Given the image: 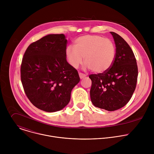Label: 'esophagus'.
Listing matches in <instances>:
<instances>
[{
	"mask_svg": "<svg viewBox=\"0 0 154 154\" xmlns=\"http://www.w3.org/2000/svg\"><path fill=\"white\" fill-rule=\"evenodd\" d=\"M86 76V74H83V73H81V72L79 73V77H80V78L81 79L85 78Z\"/></svg>",
	"mask_w": 154,
	"mask_h": 154,
	"instance_id": "34e87169",
	"label": "esophagus"
}]
</instances>
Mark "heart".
I'll return each mask as SVG.
<instances>
[{"label":"heart","mask_w":154,"mask_h":154,"mask_svg":"<svg viewBox=\"0 0 154 154\" xmlns=\"http://www.w3.org/2000/svg\"><path fill=\"white\" fill-rule=\"evenodd\" d=\"M74 48L68 46L66 56L71 66L77 68L83 63L96 73H102L110 68L116 57V47L108 39L100 35H86L77 38Z\"/></svg>","instance_id":"heart-1"}]
</instances>
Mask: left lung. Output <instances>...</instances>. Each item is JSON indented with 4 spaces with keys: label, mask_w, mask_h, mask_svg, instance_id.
Returning <instances> with one entry per match:
<instances>
[{
    "label": "left lung",
    "mask_w": 154,
    "mask_h": 154,
    "mask_svg": "<svg viewBox=\"0 0 154 154\" xmlns=\"http://www.w3.org/2000/svg\"><path fill=\"white\" fill-rule=\"evenodd\" d=\"M116 45V57L107 71L91 74V100L93 105L108 111L125 106L132 96L137 82L138 66L128 43L118 34L110 32Z\"/></svg>",
    "instance_id": "left-lung-1"
}]
</instances>
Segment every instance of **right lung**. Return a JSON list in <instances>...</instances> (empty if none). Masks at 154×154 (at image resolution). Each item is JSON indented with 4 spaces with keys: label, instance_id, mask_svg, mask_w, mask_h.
Instances as JSON below:
<instances>
[{
    "label": "right lung",
    "instance_id": "right-lung-1",
    "mask_svg": "<svg viewBox=\"0 0 154 154\" xmlns=\"http://www.w3.org/2000/svg\"><path fill=\"white\" fill-rule=\"evenodd\" d=\"M67 43L63 34L48 35L30 44L24 53L21 82L29 100L41 110L63 109L80 82L77 71L66 58Z\"/></svg>",
    "mask_w": 154,
    "mask_h": 154
}]
</instances>
